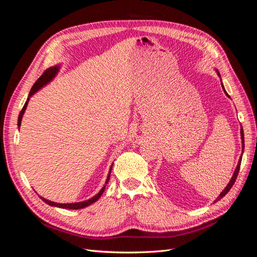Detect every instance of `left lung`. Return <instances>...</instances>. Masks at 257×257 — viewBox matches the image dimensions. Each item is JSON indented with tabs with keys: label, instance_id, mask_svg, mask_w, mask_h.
Returning <instances> with one entry per match:
<instances>
[{
	"label": "left lung",
	"instance_id": "8db88e82",
	"mask_svg": "<svg viewBox=\"0 0 257 257\" xmlns=\"http://www.w3.org/2000/svg\"><path fill=\"white\" fill-rule=\"evenodd\" d=\"M216 72H217V71H216ZM217 75L220 76V73H219V72H217ZM220 77H221V76H220ZM221 84H222V82H221ZM222 88H223V90H224V92H225V94H226V95L228 96L227 92L225 91V89H224V87H223V84H222ZM240 134H241V141H242V153H243V148H244V136H243V128H242V127H241V130H240ZM241 159H242V154H241V157H240L239 162H238V165H237V167H236V169H235V173H234V175H232V177H231V179H230L229 183L226 185V188H225V189L222 191V193L220 194L219 197H217V198L214 200V203H215V201H217V200H220L221 198H223L225 195H226V194L229 192V190L231 189V186L234 185V183H235V181H236V179H237V176H238V173H239V169H240Z\"/></svg>",
	"mask_w": 257,
	"mask_h": 257
}]
</instances>
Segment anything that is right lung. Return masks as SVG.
<instances>
[{
  "mask_svg": "<svg viewBox=\"0 0 257 257\" xmlns=\"http://www.w3.org/2000/svg\"><path fill=\"white\" fill-rule=\"evenodd\" d=\"M58 71H59V66L49 67L48 69H46V71L44 72V74H43V75L40 77V78H38V79L36 80V82L33 84L32 89H31V91H30V93H29V97H28V99H27V102H26L25 106H23V108H22L20 113H19V116H18V127H20V125H21L22 115H23V113H25V111H26V109H27V106H28L30 97L32 96V95L34 94V93H36L38 90L42 89L45 84H47L49 81H51V80L53 79V77L57 75ZM111 168H112V166L110 167L109 174H108L107 180H106V184L108 183V181H109ZM105 186H106V185L103 186V189L100 190L94 197H92V198H90V199H88V200L80 201V203H74V204H58V203H54V201H50V200H48V199H46V198H44V197H41V198H42L43 201H45V203L48 204L49 206H54V207L64 208V209H74V210H76V209H81V208L90 206V205L93 204V203H95V201H96L100 196H102V194L104 193V190H105Z\"/></svg>",
  "mask_w": 257,
  "mask_h": 257,
  "instance_id": "1",
  "label": "right lung"
}]
</instances>
